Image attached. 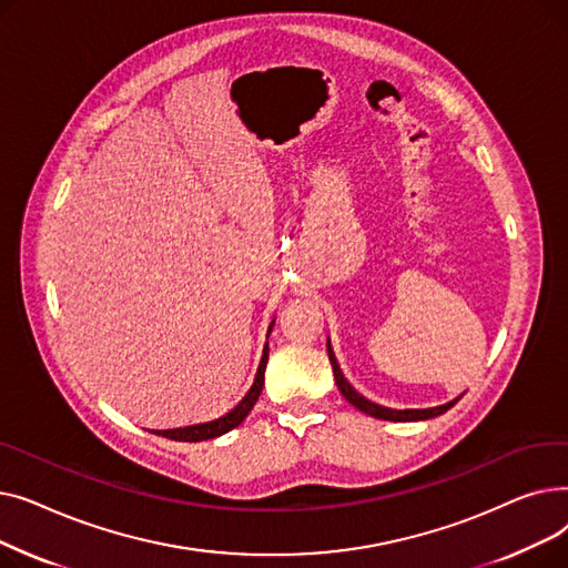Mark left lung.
<instances>
[{
  "label": "left lung",
  "instance_id": "obj_1",
  "mask_svg": "<svg viewBox=\"0 0 568 568\" xmlns=\"http://www.w3.org/2000/svg\"><path fill=\"white\" fill-rule=\"evenodd\" d=\"M326 352H329V362H332V368H334V377H336V384L341 394L345 396L347 403H352L356 409H362L371 416H375V419H384V422H424V419H433V416H439L444 414L446 409H452L460 396L456 400H449L444 405H437V407H426V409H392V407H382L377 403H371L368 398H364L359 392H354V386L345 379L336 356H334V349L329 345V341H326Z\"/></svg>",
  "mask_w": 568,
  "mask_h": 568
}]
</instances>
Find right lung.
I'll use <instances>...</instances> for the list:
<instances>
[{"label": "right lung", "instance_id": "1", "mask_svg": "<svg viewBox=\"0 0 568 568\" xmlns=\"http://www.w3.org/2000/svg\"><path fill=\"white\" fill-rule=\"evenodd\" d=\"M276 320H272V324H268V334H272V326H274ZM268 338V336H266ZM266 359H268V347L264 345L262 349V359H260V366H257V375H255V382L248 389V394L239 400V405L234 409H230L227 414L219 416V419L214 422H204V424H195V426H184V428H172V430H154L156 435L161 437H170V439H176V442H202V439H214V437H221L225 433H230L232 428H236L239 424H242L248 412L253 409V405L257 403L260 394H262V386H264V368H266Z\"/></svg>", "mask_w": 568, "mask_h": 568}]
</instances>
